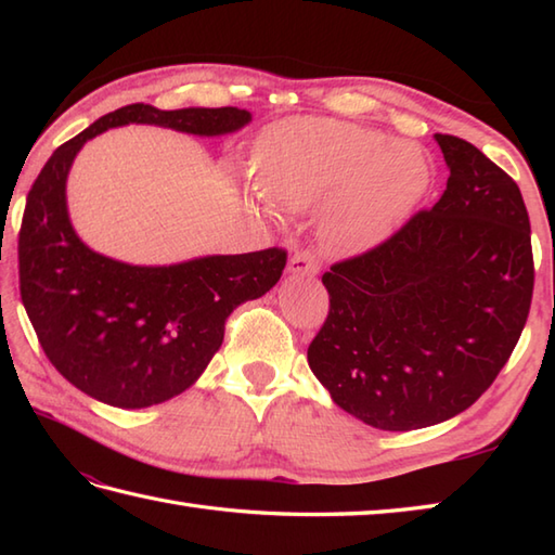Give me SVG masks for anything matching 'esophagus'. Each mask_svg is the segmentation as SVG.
Instances as JSON below:
<instances>
[{
    "label": "esophagus",
    "mask_w": 555,
    "mask_h": 555,
    "mask_svg": "<svg viewBox=\"0 0 555 555\" xmlns=\"http://www.w3.org/2000/svg\"><path fill=\"white\" fill-rule=\"evenodd\" d=\"M288 271L291 274H300V276H317L320 274V259H317L310 250H300L296 255H291Z\"/></svg>",
    "instance_id": "34e87169"
}]
</instances>
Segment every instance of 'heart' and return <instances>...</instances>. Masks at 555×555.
Returning <instances> with one entry per match:
<instances>
[{"label": "heart", "instance_id": "b5f03b06", "mask_svg": "<svg viewBox=\"0 0 555 555\" xmlns=\"http://www.w3.org/2000/svg\"><path fill=\"white\" fill-rule=\"evenodd\" d=\"M255 181L269 203L322 209V243L356 255L388 238L427 193L431 169L422 150L336 119L281 121L259 138Z\"/></svg>", "mask_w": 555, "mask_h": 555}]
</instances>
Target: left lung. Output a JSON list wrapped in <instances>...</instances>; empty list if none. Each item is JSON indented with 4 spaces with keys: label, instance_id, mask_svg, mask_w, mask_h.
<instances>
[{
    "label": "left lung",
    "instance_id": "obj_1",
    "mask_svg": "<svg viewBox=\"0 0 555 555\" xmlns=\"http://www.w3.org/2000/svg\"><path fill=\"white\" fill-rule=\"evenodd\" d=\"M434 140L451 171L439 203L326 271L328 314L308 348L334 403L384 431L431 427L473 405L532 305L520 188L467 140Z\"/></svg>",
    "mask_w": 555,
    "mask_h": 555
}]
</instances>
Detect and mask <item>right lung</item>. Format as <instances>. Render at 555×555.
Segmentation results:
<instances>
[{
    "label": "right lung",
    "mask_w": 555,
    "mask_h": 555,
    "mask_svg": "<svg viewBox=\"0 0 555 555\" xmlns=\"http://www.w3.org/2000/svg\"><path fill=\"white\" fill-rule=\"evenodd\" d=\"M250 121L253 114L238 107L162 112L138 102L102 116L47 159L21 221V300L44 356L82 393L124 410L183 393L221 348L227 317L276 286L286 250L207 255L169 267L100 255L68 219L66 179L80 147L128 124L209 138Z\"/></svg>",
    "instance_id": "right-lung-1"
}]
</instances>
